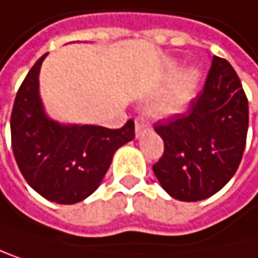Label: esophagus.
<instances>
[{
    "instance_id": "1",
    "label": "esophagus",
    "mask_w": 258,
    "mask_h": 258,
    "mask_svg": "<svg viewBox=\"0 0 258 258\" xmlns=\"http://www.w3.org/2000/svg\"><path fill=\"white\" fill-rule=\"evenodd\" d=\"M147 128H148V120L145 117H142V116L136 117V120H135V130H136V136L138 138L147 130Z\"/></svg>"
}]
</instances>
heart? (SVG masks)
<instances>
[{
	"label": "heart",
	"instance_id": "b5f03b06",
	"mask_svg": "<svg viewBox=\"0 0 258 258\" xmlns=\"http://www.w3.org/2000/svg\"><path fill=\"white\" fill-rule=\"evenodd\" d=\"M190 96V90L185 83H182L181 86L175 88L173 91H170L168 94H165L164 97H161L155 105H153V111L158 114H172L179 111L182 105L187 102Z\"/></svg>",
	"mask_w": 258,
	"mask_h": 258
}]
</instances>
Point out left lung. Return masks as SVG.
Listing matches in <instances>:
<instances>
[{"label": "left lung", "mask_w": 258, "mask_h": 258, "mask_svg": "<svg viewBox=\"0 0 258 258\" xmlns=\"http://www.w3.org/2000/svg\"><path fill=\"white\" fill-rule=\"evenodd\" d=\"M249 108L231 63L214 55L203 91L184 114L155 123L164 153L153 172L179 201H200L227 184L241 162Z\"/></svg>", "instance_id": "obj_1"}]
</instances>
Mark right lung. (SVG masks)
<instances>
[{
	"label": "right lung",
	"mask_w": 258,
	"mask_h": 258,
	"mask_svg": "<svg viewBox=\"0 0 258 258\" xmlns=\"http://www.w3.org/2000/svg\"><path fill=\"white\" fill-rule=\"evenodd\" d=\"M37 60L17 93L12 116V150L27 184L43 198L74 204L90 197L110 168L114 152L135 138V122L122 128L60 125L44 114Z\"/></svg>",
	"instance_id": "right-lung-1"
}]
</instances>
